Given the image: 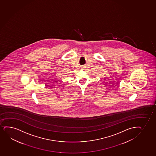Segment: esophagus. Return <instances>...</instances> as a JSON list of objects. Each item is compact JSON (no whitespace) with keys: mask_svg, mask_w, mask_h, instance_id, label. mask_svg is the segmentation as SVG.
<instances>
[{"mask_svg":"<svg viewBox=\"0 0 156 156\" xmlns=\"http://www.w3.org/2000/svg\"><path fill=\"white\" fill-rule=\"evenodd\" d=\"M84 68V67H83H83H82V69Z\"/></svg>","mask_w":156,"mask_h":156,"instance_id":"obj_1","label":"esophagus"}]
</instances>
